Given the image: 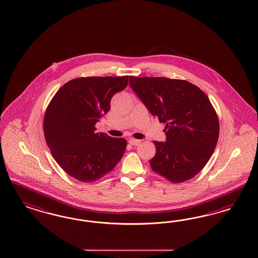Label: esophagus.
Here are the masks:
<instances>
[{"label":"esophagus","mask_w":258,"mask_h":258,"mask_svg":"<svg viewBox=\"0 0 258 258\" xmlns=\"http://www.w3.org/2000/svg\"><path fill=\"white\" fill-rule=\"evenodd\" d=\"M129 143H130L131 145H139V144L141 143V141H139V140H135V139H131V140L129 141Z\"/></svg>","instance_id":"esophagus-1"}]
</instances>
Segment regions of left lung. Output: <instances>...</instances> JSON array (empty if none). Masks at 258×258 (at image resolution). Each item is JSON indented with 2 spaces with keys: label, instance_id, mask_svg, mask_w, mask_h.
<instances>
[{
  "label": "left lung",
  "instance_id": "8db88e82",
  "mask_svg": "<svg viewBox=\"0 0 258 258\" xmlns=\"http://www.w3.org/2000/svg\"><path fill=\"white\" fill-rule=\"evenodd\" d=\"M129 84L153 116L166 123V142H154L152 170L172 183L192 178L207 164L219 137V121L207 95L184 80L130 77Z\"/></svg>",
  "mask_w": 258,
  "mask_h": 258
}]
</instances>
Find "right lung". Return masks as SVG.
Listing matches in <instances>:
<instances>
[{
	"label": "right lung",
	"instance_id": "right-lung-1",
	"mask_svg": "<svg viewBox=\"0 0 258 258\" xmlns=\"http://www.w3.org/2000/svg\"><path fill=\"white\" fill-rule=\"evenodd\" d=\"M129 76L83 77L64 83L49 102L43 133L59 166L82 182H94L113 171L127 142L96 133L95 125L110 110V101L128 84Z\"/></svg>",
	"mask_w": 258,
	"mask_h": 258
}]
</instances>
